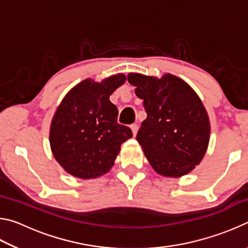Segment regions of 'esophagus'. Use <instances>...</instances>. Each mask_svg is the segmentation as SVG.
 Returning <instances> with one entry per match:
<instances>
[{
	"label": "esophagus",
	"mask_w": 248,
	"mask_h": 248,
	"mask_svg": "<svg viewBox=\"0 0 248 248\" xmlns=\"http://www.w3.org/2000/svg\"><path fill=\"white\" fill-rule=\"evenodd\" d=\"M138 129H139V127H138V124H131V130H132V133H133V136H134V137L137 136V133H138Z\"/></svg>",
	"instance_id": "34e87169"
}]
</instances>
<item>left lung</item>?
<instances>
[{
	"mask_svg": "<svg viewBox=\"0 0 248 248\" xmlns=\"http://www.w3.org/2000/svg\"><path fill=\"white\" fill-rule=\"evenodd\" d=\"M128 82L136 86L148 115L137 140L150 164L167 177L188 174L202 159L209 143L210 123L198 95L171 74L158 79L130 73Z\"/></svg>",
	"mask_w": 248,
	"mask_h": 248,
	"instance_id": "left-lung-1",
	"label": "left lung"
}]
</instances>
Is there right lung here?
Segmentation results:
<instances>
[{
	"label": "right lung",
	"mask_w": 248,
	"mask_h": 248,
	"mask_svg": "<svg viewBox=\"0 0 248 248\" xmlns=\"http://www.w3.org/2000/svg\"><path fill=\"white\" fill-rule=\"evenodd\" d=\"M125 81L117 74L97 83L87 78L59 105L50 128L54 158L69 174L82 179L106 174L131 129L117 123L118 109L109 96Z\"/></svg>",
	"instance_id": "add662e5"
}]
</instances>
